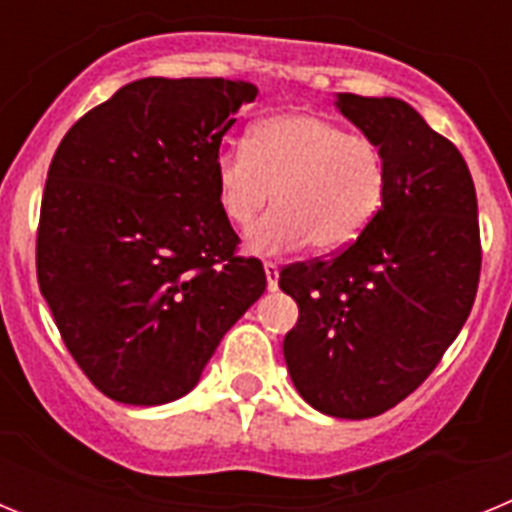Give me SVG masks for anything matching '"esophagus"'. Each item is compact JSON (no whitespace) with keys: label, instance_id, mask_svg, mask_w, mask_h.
<instances>
[{"label":"esophagus","instance_id":"1","mask_svg":"<svg viewBox=\"0 0 512 512\" xmlns=\"http://www.w3.org/2000/svg\"><path fill=\"white\" fill-rule=\"evenodd\" d=\"M264 271H266V284H269V289H277L279 266L274 264V261H264Z\"/></svg>","mask_w":512,"mask_h":512}]
</instances>
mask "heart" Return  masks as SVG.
Masks as SVG:
<instances>
[{"label":"heart","instance_id":"1","mask_svg":"<svg viewBox=\"0 0 512 512\" xmlns=\"http://www.w3.org/2000/svg\"><path fill=\"white\" fill-rule=\"evenodd\" d=\"M384 189L377 143L312 112L264 117L248 130L243 151L225 148L215 158L217 205L233 228H248L274 192L277 210L248 233L261 253L351 246L382 207Z\"/></svg>","mask_w":512,"mask_h":512}]
</instances>
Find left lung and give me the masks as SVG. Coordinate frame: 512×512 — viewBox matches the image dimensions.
<instances>
[{
    "mask_svg": "<svg viewBox=\"0 0 512 512\" xmlns=\"http://www.w3.org/2000/svg\"><path fill=\"white\" fill-rule=\"evenodd\" d=\"M336 104L379 146L387 189L351 246L279 271L300 307L284 361L312 408L359 420L418 390L459 336L482 243L472 174L449 138L402 99L338 94Z\"/></svg>",
    "mask_w": 512,
    "mask_h": 512,
    "instance_id": "left-lung-1",
    "label": "left lung"
}]
</instances>
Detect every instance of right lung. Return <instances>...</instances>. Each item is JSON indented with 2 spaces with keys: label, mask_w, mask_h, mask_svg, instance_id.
I'll use <instances>...</instances> for the list:
<instances>
[{
  "label": "right lung",
  "mask_w": 512,
  "mask_h": 512,
  "mask_svg": "<svg viewBox=\"0 0 512 512\" xmlns=\"http://www.w3.org/2000/svg\"><path fill=\"white\" fill-rule=\"evenodd\" d=\"M256 87L138 79L71 125L48 169L35 266L63 343L110 400L187 395L264 295L220 212L215 158Z\"/></svg>",
  "instance_id": "add662e5"
}]
</instances>
